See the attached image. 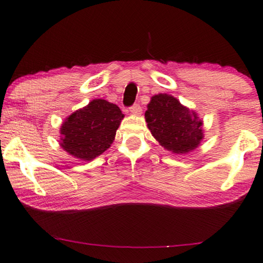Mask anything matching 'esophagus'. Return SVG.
I'll use <instances>...</instances> for the list:
<instances>
[{"mask_svg":"<svg viewBox=\"0 0 263 263\" xmlns=\"http://www.w3.org/2000/svg\"><path fill=\"white\" fill-rule=\"evenodd\" d=\"M130 111L133 114V115H141L142 109L140 107V104L136 103V104H133L132 107H130Z\"/></svg>","mask_w":263,"mask_h":263,"instance_id":"34e87169","label":"esophagus"}]
</instances>
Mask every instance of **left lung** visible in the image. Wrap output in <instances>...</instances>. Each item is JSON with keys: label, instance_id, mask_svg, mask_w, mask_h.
Returning <instances> with one entry per match:
<instances>
[{"label": "left lung", "instance_id": "1", "mask_svg": "<svg viewBox=\"0 0 263 263\" xmlns=\"http://www.w3.org/2000/svg\"><path fill=\"white\" fill-rule=\"evenodd\" d=\"M147 126L153 137L176 154H185L197 148L203 139L202 121L169 94L152 97L145 112Z\"/></svg>", "mask_w": 263, "mask_h": 263}]
</instances>
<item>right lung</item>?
<instances>
[{
	"label": "right lung",
	"instance_id": "add662e5",
	"mask_svg": "<svg viewBox=\"0 0 263 263\" xmlns=\"http://www.w3.org/2000/svg\"><path fill=\"white\" fill-rule=\"evenodd\" d=\"M123 118L116 104L102 99L92 100L62 124L60 145L77 159L93 160L110 147Z\"/></svg>",
	"mask_w": 263,
	"mask_h": 263
}]
</instances>
